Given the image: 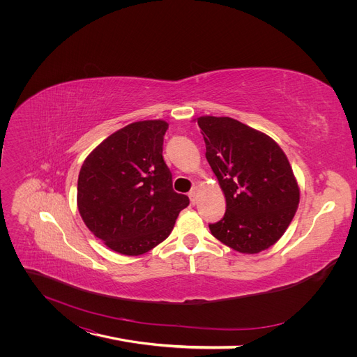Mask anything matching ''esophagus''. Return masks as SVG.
Wrapping results in <instances>:
<instances>
[{
	"instance_id": "obj_1",
	"label": "esophagus",
	"mask_w": 357,
	"mask_h": 357,
	"mask_svg": "<svg viewBox=\"0 0 357 357\" xmlns=\"http://www.w3.org/2000/svg\"><path fill=\"white\" fill-rule=\"evenodd\" d=\"M188 197H190L191 202H192V204H195V201H197V188H195V186H194V188L188 192Z\"/></svg>"
}]
</instances>
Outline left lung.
<instances>
[{"label": "left lung", "mask_w": 357, "mask_h": 357, "mask_svg": "<svg viewBox=\"0 0 357 357\" xmlns=\"http://www.w3.org/2000/svg\"><path fill=\"white\" fill-rule=\"evenodd\" d=\"M205 158L226 195L211 234L240 253H259L291 224L299 188L285 153L269 136L230 117H199Z\"/></svg>", "instance_id": "8db88e82"}]
</instances>
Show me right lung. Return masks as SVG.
I'll return each mask as SVG.
<instances>
[{
  "mask_svg": "<svg viewBox=\"0 0 357 357\" xmlns=\"http://www.w3.org/2000/svg\"><path fill=\"white\" fill-rule=\"evenodd\" d=\"M167 123H131L108 136L85 159L78 178V210L93 236L117 253L139 256L171 234L190 205L172 188L163 160Z\"/></svg>",
  "mask_w": 357,
  "mask_h": 357,
  "instance_id": "add662e5",
  "label": "right lung"
}]
</instances>
